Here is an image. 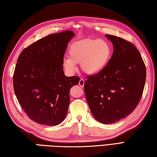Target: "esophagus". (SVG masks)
I'll return each mask as SVG.
<instances>
[{
    "label": "esophagus",
    "instance_id": "1",
    "mask_svg": "<svg viewBox=\"0 0 157 157\" xmlns=\"http://www.w3.org/2000/svg\"><path fill=\"white\" fill-rule=\"evenodd\" d=\"M84 80L83 79H80V80L79 82V86H81V87H84Z\"/></svg>",
    "mask_w": 157,
    "mask_h": 157
}]
</instances>
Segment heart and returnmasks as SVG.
Instances as JSON below:
<instances>
[{
	"label": "heart",
	"mask_w": 157,
	"mask_h": 157,
	"mask_svg": "<svg viewBox=\"0 0 157 157\" xmlns=\"http://www.w3.org/2000/svg\"><path fill=\"white\" fill-rule=\"evenodd\" d=\"M111 52V46L104 40H83L70 46L69 57L63 59V67L69 74H73L78 69L77 64L80 63L86 74L98 75L108 65Z\"/></svg>",
	"instance_id": "heart-1"
}]
</instances>
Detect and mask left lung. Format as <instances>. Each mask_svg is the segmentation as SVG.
Listing matches in <instances>:
<instances>
[{"label":"left lung","instance_id":"1","mask_svg":"<svg viewBox=\"0 0 157 157\" xmlns=\"http://www.w3.org/2000/svg\"><path fill=\"white\" fill-rule=\"evenodd\" d=\"M113 45L108 65L84 84L92 115L104 124L119 121L137 106L146 81V67L136 46L117 36L106 34Z\"/></svg>","mask_w":157,"mask_h":157}]
</instances>
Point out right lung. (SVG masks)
Wrapping results in <instances>:
<instances>
[{"label": "right lung", "mask_w": 157, "mask_h": 157, "mask_svg": "<svg viewBox=\"0 0 157 157\" xmlns=\"http://www.w3.org/2000/svg\"><path fill=\"white\" fill-rule=\"evenodd\" d=\"M75 35L67 30L46 36L19 56L13 75L15 94L36 123L57 125L65 118L70 88L79 81L77 76L67 77L63 67L67 44Z\"/></svg>", "instance_id": "obj_1"}]
</instances>
